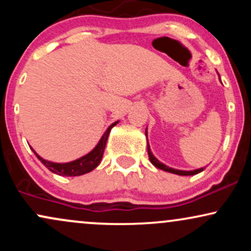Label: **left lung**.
I'll return each instance as SVG.
<instances>
[{
    "instance_id": "8db88e82",
    "label": "left lung",
    "mask_w": 251,
    "mask_h": 251,
    "mask_svg": "<svg viewBox=\"0 0 251 251\" xmlns=\"http://www.w3.org/2000/svg\"><path fill=\"white\" fill-rule=\"evenodd\" d=\"M145 135L148 137V132L145 131ZM148 153H149V158H150V162H151L155 168L160 169V170H164V171L166 172H171V174H175V175H179V176H194V175H197L200 174V172L203 171V168L201 169H198V170H194V171H181V170H176V169H171L169 168V166L164 165L163 163H160L159 160L157 159V158L154 157L153 154H152L151 150H150V146H149V143H148Z\"/></svg>"
}]
</instances>
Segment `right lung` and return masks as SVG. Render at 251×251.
Returning <instances> with one entry per match:
<instances>
[{"mask_svg": "<svg viewBox=\"0 0 251 251\" xmlns=\"http://www.w3.org/2000/svg\"><path fill=\"white\" fill-rule=\"evenodd\" d=\"M117 123L118 122L113 123L111 126H109L107 131L103 133L101 139H100V142L98 143V145L92 150L88 154L83 155V157L74 160V162L65 163V164L48 162V160L42 159V158L40 157V155L37 154L33 149L31 150H33L34 153L36 154V157L41 160L43 165L50 170V171L53 172V174H56L59 176H68V177H74V176H81V175L88 174V172H91L92 170H94L98 165H99L100 160H101L102 158L103 150H105L106 142H107L109 132H111V129L114 125H117Z\"/></svg>", "mask_w": 251, "mask_h": 251, "instance_id": "right-lung-1", "label": "right lung"}]
</instances>
